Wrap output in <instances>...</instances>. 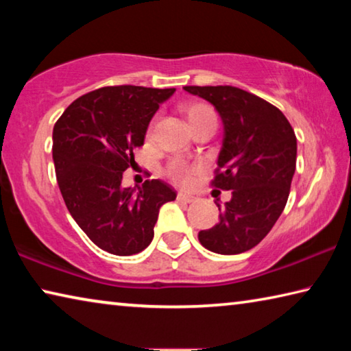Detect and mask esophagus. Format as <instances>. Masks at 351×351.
Masks as SVG:
<instances>
[{
  "label": "esophagus",
  "instance_id": "esophagus-1",
  "mask_svg": "<svg viewBox=\"0 0 351 351\" xmlns=\"http://www.w3.org/2000/svg\"><path fill=\"white\" fill-rule=\"evenodd\" d=\"M176 198H178V201H182V203H193V201H195V198L192 197V195H187V193H184V192H178Z\"/></svg>",
  "mask_w": 351,
  "mask_h": 351
}]
</instances>
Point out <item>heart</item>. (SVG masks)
Returning <instances> with one entry per match:
<instances>
[{
  "mask_svg": "<svg viewBox=\"0 0 351 351\" xmlns=\"http://www.w3.org/2000/svg\"><path fill=\"white\" fill-rule=\"evenodd\" d=\"M184 112H186L187 121L190 123V127L197 125V123L206 121L207 117H215V112L210 108L209 105L206 104H199V102H193L184 106ZM199 169L198 167H190V165L184 164L181 161H173L167 169V173L171 178V180L180 182V184H189L192 181L193 175L197 173Z\"/></svg>",
  "mask_w": 351,
  "mask_h": 351,
  "instance_id": "1",
  "label": "heart"
}]
</instances>
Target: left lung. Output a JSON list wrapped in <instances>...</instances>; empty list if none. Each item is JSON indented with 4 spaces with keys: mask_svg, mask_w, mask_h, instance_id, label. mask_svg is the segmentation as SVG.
<instances>
[{
    "mask_svg": "<svg viewBox=\"0 0 351 351\" xmlns=\"http://www.w3.org/2000/svg\"><path fill=\"white\" fill-rule=\"evenodd\" d=\"M210 102L223 121V145L212 186L232 190L218 206L219 221L199 230L206 249L223 255L246 252L269 234L287 206L295 171L297 139L283 112L235 86H184Z\"/></svg>",
    "mask_w": 351,
    "mask_h": 351,
    "instance_id": "8db88e82",
    "label": "left lung"
}]
</instances>
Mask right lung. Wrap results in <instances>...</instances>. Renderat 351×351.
I'll return each instance as SVG.
<instances>
[{"mask_svg": "<svg viewBox=\"0 0 351 351\" xmlns=\"http://www.w3.org/2000/svg\"><path fill=\"white\" fill-rule=\"evenodd\" d=\"M175 88L105 86L74 100L52 132L57 182L71 217L94 245L114 255H133L150 245L159 209L176 198L161 180L122 187L136 147L159 105Z\"/></svg>", "mask_w": 351, "mask_h": 351, "instance_id": "obj_1", "label": "right lung"}]
</instances>
